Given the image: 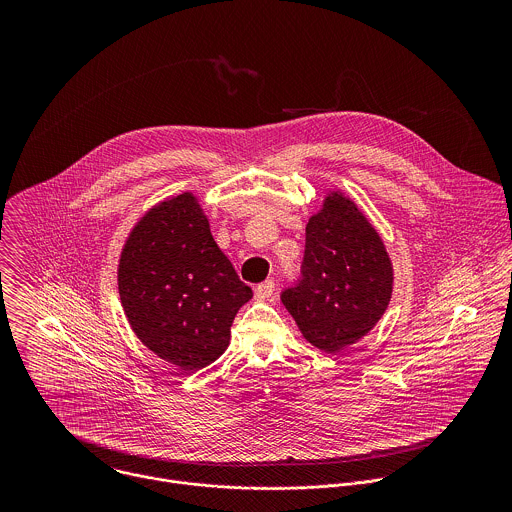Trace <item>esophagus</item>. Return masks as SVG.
Segmentation results:
<instances>
[{"mask_svg":"<svg viewBox=\"0 0 512 512\" xmlns=\"http://www.w3.org/2000/svg\"><path fill=\"white\" fill-rule=\"evenodd\" d=\"M274 288H276V282H274V280H266V282H262V284L256 286L254 295H256V299H268V297H272Z\"/></svg>","mask_w":512,"mask_h":512,"instance_id":"esophagus-1","label":"esophagus"}]
</instances>
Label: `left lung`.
<instances>
[{"mask_svg":"<svg viewBox=\"0 0 512 512\" xmlns=\"http://www.w3.org/2000/svg\"><path fill=\"white\" fill-rule=\"evenodd\" d=\"M392 295L382 240L353 201L329 195L307 222L299 280L282 292L303 337L325 353L341 351L376 325Z\"/></svg>","mask_w":512,"mask_h":512,"instance_id":"8db88e82","label":"left lung"}]
</instances>
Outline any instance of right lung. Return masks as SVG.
<instances>
[{"label":"right lung","mask_w":512,"mask_h":512,"mask_svg":"<svg viewBox=\"0 0 512 512\" xmlns=\"http://www.w3.org/2000/svg\"><path fill=\"white\" fill-rule=\"evenodd\" d=\"M118 288L142 343L187 372L219 359L234 315L252 297L191 193L157 205L136 224L120 258Z\"/></svg>","instance_id":"1"}]
</instances>
